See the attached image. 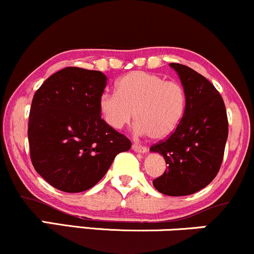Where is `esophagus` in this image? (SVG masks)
Segmentation results:
<instances>
[{"label": "esophagus", "instance_id": "1", "mask_svg": "<svg viewBox=\"0 0 254 254\" xmlns=\"http://www.w3.org/2000/svg\"><path fill=\"white\" fill-rule=\"evenodd\" d=\"M132 148H133V151L139 152V153H146V152H147V147H145V146H141V145H138V144H133Z\"/></svg>", "mask_w": 254, "mask_h": 254}]
</instances>
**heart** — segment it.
Listing matches in <instances>:
<instances>
[{
	"label": "heart",
	"mask_w": 254,
	"mask_h": 254,
	"mask_svg": "<svg viewBox=\"0 0 254 254\" xmlns=\"http://www.w3.org/2000/svg\"><path fill=\"white\" fill-rule=\"evenodd\" d=\"M115 92L101 96L100 110L107 125L116 130L129 124L134 116L136 133L165 139L177 129L186 112L183 86L154 73H128L118 80Z\"/></svg>",
	"instance_id": "1"
}]
</instances>
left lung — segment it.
Segmentation results:
<instances>
[{
	"mask_svg": "<svg viewBox=\"0 0 254 254\" xmlns=\"http://www.w3.org/2000/svg\"><path fill=\"white\" fill-rule=\"evenodd\" d=\"M180 76L187 107L180 126L168 139L150 148L165 159V172L153 181L159 192L191 195L215 178L228 136L227 113L215 86L186 65L170 64Z\"/></svg>",
	"mask_w": 254,
	"mask_h": 254,
	"instance_id": "1",
	"label": "left lung"
}]
</instances>
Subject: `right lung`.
I'll return each instance as SVG.
<instances>
[{"instance_id": "1", "label": "right lung", "mask_w": 254, "mask_h": 254, "mask_svg": "<svg viewBox=\"0 0 254 254\" xmlns=\"http://www.w3.org/2000/svg\"><path fill=\"white\" fill-rule=\"evenodd\" d=\"M107 85L101 71L65 67L53 73L33 96L28 121L31 160L47 183L80 192L101 181L116 154L130 140L101 118Z\"/></svg>"}]
</instances>
